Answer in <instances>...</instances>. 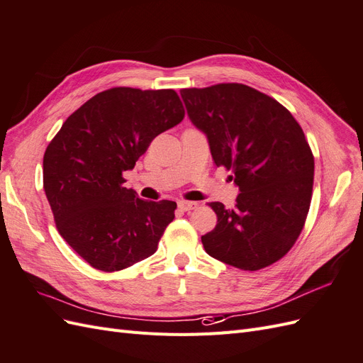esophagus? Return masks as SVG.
Instances as JSON below:
<instances>
[{
  "mask_svg": "<svg viewBox=\"0 0 363 363\" xmlns=\"http://www.w3.org/2000/svg\"><path fill=\"white\" fill-rule=\"evenodd\" d=\"M177 206H179V208L180 211H183V212H189V211H192V208H195V203H192V201H184V200H182V201H179L177 203Z\"/></svg>",
  "mask_w": 363,
  "mask_h": 363,
  "instance_id": "1",
  "label": "esophagus"
}]
</instances>
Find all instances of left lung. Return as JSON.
<instances>
[{
    "label": "left lung",
    "mask_w": 363,
    "mask_h": 363,
    "mask_svg": "<svg viewBox=\"0 0 363 363\" xmlns=\"http://www.w3.org/2000/svg\"><path fill=\"white\" fill-rule=\"evenodd\" d=\"M192 124L207 136L216 167L232 171L233 208L208 203L216 227L201 236L208 256L244 271L280 260L304 227L315 162L286 107L247 84L182 89Z\"/></svg>",
    "instance_id": "obj_1"
}]
</instances>
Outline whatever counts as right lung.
Listing matches in <instances>:
<instances>
[{
	"instance_id": "right-lung-1",
	"label": "right lung",
	"mask_w": 363,
	"mask_h": 363,
	"mask_svg": "<svg viewBox=\"0 0 363 363\" xmlns=\"http://www.w3.org/2000/svg\"><path fill=\"white\" fill-rule=\"evenodd\" d=\"M172 89L112 87L68 116L43 155V189L60 236L91 267L121 271L155 255L174 201L140 200L123 172L182 123Z\"/></svg>"
}]
</instances>
